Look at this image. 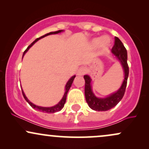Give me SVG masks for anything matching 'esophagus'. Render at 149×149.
Returning <instances> with one entry per match:
<instances>
[{"label":"esophagus","instance_id":"34e87169","mask_svg":"<svg viewBox=\"0 0 149 149\" xmlns=\"http://www.w3.org/2000/svg\"><path fill=\"white\" fill-rule=\"evenodd\" d=\"M85 73H86V69H85V67L82 66V67H80L78 69V71H77V75H78V76H83Z\"/></svg>","mask_w":149,"mask_h":149}]
</instances>
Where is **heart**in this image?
<instances>
[{
	"label": "heart",
	"instance_id": "heart-1",
	"mask_svg": "<svg viewBox=\"0 0 149 149\" xmlns=\"http://www.w3.org/2000/svg\"><path fill=\"white\" fill-rule=\"evenodd\" d=\"M100 43H101V45L103 47H107L110 44V39L108 37H103L101 40L99 38H96L93 40V44L95 45H98Z\"/></svg>",
	"mask_w": 149,
	"mask_h": 149
}]
</instances>
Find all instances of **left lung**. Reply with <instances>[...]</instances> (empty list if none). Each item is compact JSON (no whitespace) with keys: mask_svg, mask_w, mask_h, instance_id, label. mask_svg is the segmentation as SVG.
<instances>
[{"mask_svg":"<svg viewBox=\"0 0 149 149\" xmlns=\"http://www.w3.org/2000/svg\"><path fill=\"white\" fill-rule=\"evenodd\" d=\"M111 52L119 59L123 67L125 73L124 81L121 85L120 88L116 93L112 94L107 98L101 99L95 97V95L92 91L91 85H90L91 78L87 75L84 76L85 81V100H86L88 106L92 110L98 111H105L109 110V109L116 107L119 103L120 101L122 100L125 95L126 86H127L128 75H129V66H128L127 62V49L118 37H115V42H114V45L111 49Z\"/></svg>","mask_w":149,"mask_h":149,"instance_id":"1","label":"left lung"}]
</instances>
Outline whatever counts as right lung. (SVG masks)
Returning a JSON list of instances; mask_svg holds the SVG:
<instances>
[{"mask_svg": "<svg viewBox=\"0 0 149 149\" xmlns=\"http://www.w3.org/2000/svg\"><path fill=\"white\" fill-rule=\"evenodd\" d=\"M61 31H62V30H59V31H54V32H49V33L45 34V35L42 36H41V37L38 38L36 39V40H34V41L32 42V43L31 44V45L29 46V47H27L26 49V50L24 51V52L23 56L24 55L25 53L27 51H28V49H29L30 47H31V46L33 45L36 42L38 41L39 39L42 38H44L45 36H48V35H50V34H56V33H60V32H61ZM75 77H76V76H73V77H71V78H70V80H69V81L67 82V83H66V87H65V88H66V92H65L64 97H63V98L61 99V100L57 104V105L54 106V107H38V106L35 105V104H33V103H31V102H29V100L28 99L26 98V97L25 96V95H24V93L23 90H22V95H23L24 97L25 100L26 101V102H28L29 104V105L31 106V107L32 108H33V109H36L37 111H41V112H43V113H53L59 111H61V109H63V107H64L65 102H66V96H67V93H68V92H69L70 88H71V85H72L73 81V80H74Z\"/></svg>", "mask_w": 149, "mask_h": 149, "instance_id": "1", "label": "right lung"}]
</instances>
